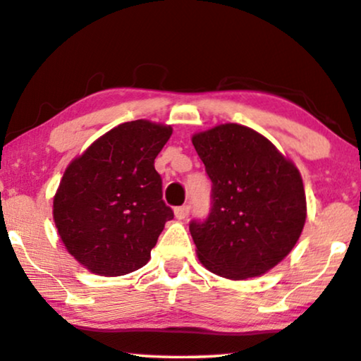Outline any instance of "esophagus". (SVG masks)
I'll return each mask as SVG.
<instances>
[{"instance_id": "34e87169", "label": "esophagus", "mask_w": 361, "mask_h": 361, "mask_svg": "<svg viewBox=\"0 0 361 361\" xmlns=\"http://www.w3.org/2000/svg\"><path fill=\"white\" fill-rule=\"evenodd\" d=\"M190 204H183V206H178L175 207V216L178 217V219H185V217L190 214Z\"/></svg>"}]
</instances>
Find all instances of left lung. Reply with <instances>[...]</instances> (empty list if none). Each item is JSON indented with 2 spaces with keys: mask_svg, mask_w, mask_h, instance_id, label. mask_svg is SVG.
I'll use <instances>...</instances> for the list:
<instances>
[{
  "mask_svg": "<svg viewBox=\"0 0 361 361\" xmlns=\"http://www.w3.org/2000/svg\"><path fill=\"white\" fill-rule=\"evenodd\" d=\"M212 183L206 219L190 232L207 270L229 280L260 276L301 235L306 195L301 175L253 129L222 124L192 137Z\"/></svg>",
  "mask_w": 361,
  "mask_h": 361,
  "instance_id": "8db88e82",
  "label": "left lung"
}]
</instances>
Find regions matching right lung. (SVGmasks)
I'll return each mask as SVG.
<instances>
[{
  "label": "right lung",
  "mask_w": 361,
  "mask_h": 361,
  "mask_svg": "<svg viewBox=\"0 0 361 361\" xmlns=\"http://www.w3.org/2000/svg\"><path fill=\"white\" fill-rule=\"evenodd\" d=\"M170 135V126L130 121L65 170L54 221L67 250L90 271L121 276L150 260L165 222L173 219L154 166Z\"/></svg>",
  "instance_id": "1"
}]
</instances>
